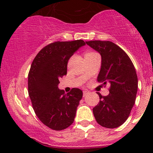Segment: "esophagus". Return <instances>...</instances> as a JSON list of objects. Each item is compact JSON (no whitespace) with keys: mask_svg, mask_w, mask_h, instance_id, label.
<instances>
[{"mask_svg":"<svg viewBox=\"0 0 153 153\" xmlns=\"http://www.w3.org/2000/svg\"><path fill=\"white\" fill-rule=\"evenodd\" d=\"M83 97H85V96H86L89 93V91H88L87 90H84V91H83Z\"/></svg>","mask_w":153,"mask_h":153,"instance_id":"1","label":"esophagus"}]
</instances>
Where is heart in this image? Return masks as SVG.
<instances>
[{"instance_id":"b5f03b06","label":"heart","mask_w":153,"mask_h":153,"mask_svg":"<svg viewBox=\"0 0 153 153\" xmlns=\"http://www.w3.org/2000/svg\"><path fill=\"white\" fill-rule=\"evenodd\" d=\"M93 53H94V52H88V53H85V56H86V55H91V54H93Z\"/></svg>"}]
</instances>
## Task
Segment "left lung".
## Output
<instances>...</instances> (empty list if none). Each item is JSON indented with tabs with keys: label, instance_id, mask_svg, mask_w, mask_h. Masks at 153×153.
<instances>
[{
	"label": "left lung",
	"instance_id": "left-lung-1",
	"mask_svg": "<svg viewBox=\"0 0 153 153\" xmlns=\"http://www.w3.org/2000/svg\"><path fill=\"white\" fill-rule=\"evenodd\" d=\"M85 42L101 56L97 81L110 85L107 96L97 93L100 100L93 108L94 116L101 126L116 128L126 121L135 103L138 78L134 66L127 54L112 42Z\"/></svg>",
	"mask_w": 153,
	"mask_h": 153
}]
</instances>
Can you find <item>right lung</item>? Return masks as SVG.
<instances>
[{"label": "right lung", "instance_id": "1", "mask_svg": "<svg viewBox=\"0 0 153 153\" xmlns=\"http://www.w3.org/2000/svg\"><path fill=\"white\" fill-rule=\"evenodd\" d=\"M81 39L56 42L35 56L28 73V95L35 114L43 124L62 130L74 120L83 92L72 88L67 94L58 88L59 79L67 74L68 60L83 46Z\"/></svg>", "mask_w": 153, "mask_h": 153}]
</instances>
